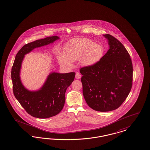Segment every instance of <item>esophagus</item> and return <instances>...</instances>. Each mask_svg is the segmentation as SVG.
Returning <instances> with one entry per match:
<instances>
[{
	"label": "esophagus",
	"instance_id": "34e87169",
	"mask_svg": "<svg viewBox=\"0 0 150 150\" xmlns=\"http://www.w3.org/2000/svg\"><path fill=\"white\" fill-rule=\"evenodd\" d=\"M75 78L77 79H79L81 78V75L79 72H77L76 73V75H75Z\"/></svg>",
	"mask_w": 150,
	"mask_h": 150
}]
</instances>
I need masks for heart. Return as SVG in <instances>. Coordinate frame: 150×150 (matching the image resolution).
Instances as JSON below:
<instances>
[{"label":"heart","mask_w":150,"mask_h":150,"mask_svg":"<svg viewBox=\"0 0 150 150\" xmlns=\"http://www.w3.org/2000/svg\"><path fill=\"white\" fill-rule=\"evenodd\" d=\"M104 47L88 39L74 40L66 49V56L61 57V62L67 65L71 61L80 60L83 65H91L98 62L103 57Z\"/></svg>","instance_id":"b5f03b06"}]
</instances>
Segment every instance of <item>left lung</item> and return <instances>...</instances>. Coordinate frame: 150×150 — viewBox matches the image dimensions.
I'll use <instances>...</instances> for the list:
<instances>
[{
  "mask_svg": "<svg viewBox=\"0 0 150 150\" xmlns=\"http://www.w3.org/2000/svg\"><path fill=\"white\" fill-rule=\"evenodd\" d=\"M109 49L98 62L81 67L83 93L91 109L101 112L119 108L128 96L132 85L133 67L123 44L110 34L103 35Z\"/></svg>",
  "mask_w": 150,
  "mask_h": 150,
  "instance_id": "obj_1",
  "label": "left lung"
}]
</instances>
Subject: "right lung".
<instances>
[{
	"label": "right lung",
	"mask_w": 150,
	"mask_h": 150,
	"mask_svg": "<svg viewBox=\"0 0 150 150\" xmlns=\"http://www.w3.org/2000/svg\"><path fill=\"white\" fill-rule=\"evenodd\" d=\"M59 39L57 36H49L26 44L16 54L12 67L11 77L14 95L26 112L34 117L47 119L57 115L62 110L66 90L74 81L75 72H52L40 90L31 91L21 81V63L24 55L34 49L47 45Z\"/></svg>",
	"instance_id": "right-lung-1"
}]
</instances>
